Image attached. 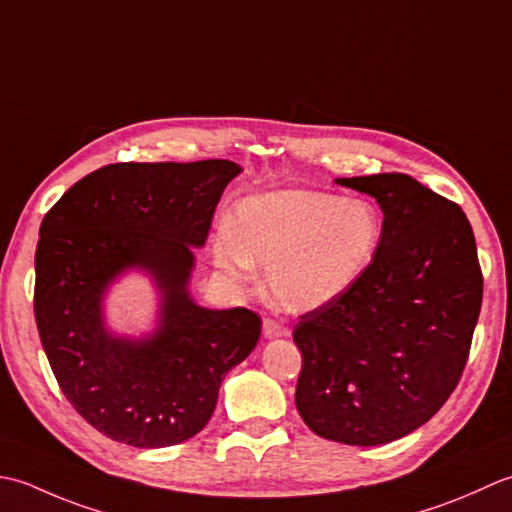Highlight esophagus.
Returning <instances> with one entry per match:
<instances>
[{"mask_svg": "<svg viewBox=\"0 0 512 512\" xmlns=\"http://www.w3.org/2000/svg\"><path fill=\"white\" fill-rule=\"evenodd\" d=\"M287 327L285 325H280V322H276V320H271V318H267L265 322H263V336L267 338V340H274V338H285L287 336Z\"/></svg>", "mask_w": 512, "mask_h": 512, "instance_id": "34e87169", "label": "esophagus"}]
</instances>
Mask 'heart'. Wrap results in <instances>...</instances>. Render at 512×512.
<instances>
[{
  "label": "heart",
  "instance_id": "obj_1",
  "mask_svg": "<svg viewBox=\"0 0 512 512\" xmlns=\"http://www.w3.org/2000/svg\"><path fill=\"white\" fill-rule=\"evenodd\" d=\"M380 238V214L364 198L287 187L238 203L234 234L216 238L214 263L229 276L265 269L269 300L305 314L358 283Z\"/></svg>",
  "mask_w": 512,
  "mask_h": 512
}]
</instances>
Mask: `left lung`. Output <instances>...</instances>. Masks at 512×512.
Returning a JSON list of instances; mask_svg holds the SVG:
<instances>
[{"label": "left lung", "mask_w": 512, "mask_h": 512, "mask_svg": "<svg viewBox=\"0 0 512 512\" xmlns=\"http://www.w3.org/2000/svg\"><path fill=\"white\" fill-rule=\"evenodd\" d=\"M336 183L375 198L382 238L358 283L294 327L296 409L325 440L378 446L420 429L457 387L484 280L460 205L398 172Z\"/></svg>", "instance_id": "left-lung-1"}]
</instances>
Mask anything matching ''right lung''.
Listing matches in <instances>:
<instances>
[{
    "mask_svg": "<svg viewBox=\"0 0 512 512\" xmlns=\"http://www.w3.org/2000/svg\"><path fill=\"white\" fill-rule=\"evenodd\" d=\"M223 159L114 163L83 176L52 205L35 254V320L61 391L112 440L163 448L210 422L229 369L254 351V311L207 309L190 294L201 249L227 183ZM151 278L155 329L125 337L107 327L105 298L131 273Z\"/></svg>",
    "mask_w": 512,
    "mask_h": 512,
    "instance_id": "right-lung-1",
    "label": "right lung"
}]
</instances>
